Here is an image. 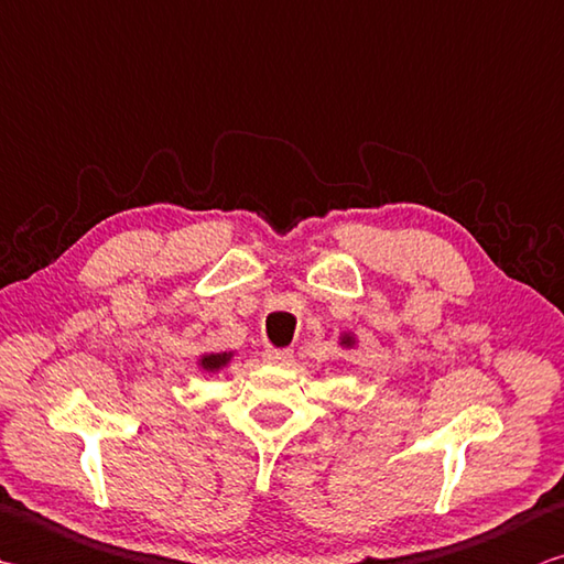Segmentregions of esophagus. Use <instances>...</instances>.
I'll use <instances>...</instances> for the list:
<instances>
[{"label": "esophagus", "instance_id": "34e87169", "mask_svg": "<svg viewBox=\"0 0 564 564\" xmlns=\"http://www.w3.org/2000/svg\"><path fill=\"white\" fill-rule=\"evenodd\" d=\"M293 357V350L289 347H269V350H263V362L269 365H289Z\"/></svg>", "mask_w": 564, "mask_h": 564}]
</instances>
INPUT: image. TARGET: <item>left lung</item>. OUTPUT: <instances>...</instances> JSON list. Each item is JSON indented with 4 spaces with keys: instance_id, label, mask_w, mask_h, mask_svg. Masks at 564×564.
<instances>
[{
    "instance_id": "1",
    "label": "left lung",
    "mask_w": 564,
    "mask_h": 564,
    "mask_svg": "<svg viewBox=\"0 0 564 564\" xmlns=\"http://www.w3.org/2000/svg\"><path fill=\"white\" fill-rule=\"evenodd\" d=\"M340 345H343V347H352V345H355V337L345 333V335L340 337Z\"/></svg>"
}]
</instances>
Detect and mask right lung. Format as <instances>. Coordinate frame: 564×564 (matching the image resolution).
<instances>
[{
  "label": "right lung",
  "mask_w": 564,
  "mask_h": 564,
  "mask_svg": "<svg viewBox=\"0 0 564 564\" xmlns=\"http://www.w3.org/2000/svg\"><path fill=\"white\" fill-rule=\"evenodd\" d=\"M234 357V352H209L199 357V367L207 372H219L221 367H227L229 360Z\"/></svg>",
  "instance_id": "obj_1"
}]
</instances>
